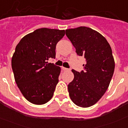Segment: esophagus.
I'll list each match as a JSON object with an SVG mask.
<instances>
[{
  "label": "esophagus",
  "mask_w": 128,
  "mask_h": 128,
  "mask_svg": "<svg viewBox=\"0 0 128 128\" xmlns=\"http://www.w3.org/2000/svg\"><path fill=\"white\" fill-rule=\"evenodd\" d=\"M62 69H63V70L64 71H68V70H69V69L68 68H65V67H62Z\"/></svg>",
  "instance_id": "obj_1"
}]
</instances>
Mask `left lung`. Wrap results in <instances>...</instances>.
Masks as SVG:
<instances>
[{
    "label": "left lung",
    "instance_id": "obj_1",
    "mask_svg": "<svg viewBox=\"0 0 128 128\" xmlns=\"http://www.w3.org/2000/svg\"><path fill=\"white\" fill-rule=\"evenodd\" d=\"M66 35L77 54L86 59L84 70H72L74 78L68 84L70 98L77 106L88 108L98 102L109 86L115 69L112 50L106 38L91 28L66 29Z\"/></svg>",
    "mask_w": 128,
    "mask_h": 128
}]
</instances>
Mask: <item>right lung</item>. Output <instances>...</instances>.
<instances>
[{
	"label": "right lung",
	"mask_w": 128,
	"mask_h": 128,
	"mask_svg": "<svg viewBox=\"0 0 128 128\" xmlns=\"http://www.w3.org/2000/svg\"><path fill=\"white\" fill-rule=\"evenodd\" d=\"M65 34V30L41 28L26 35L16 47L11 60L14 80L31 103L44 104L52 98L61 68L47 60L55 58L56 44Z\"/></svg>",
	"instance_id": "right-lung-1"
}]
</instances>
